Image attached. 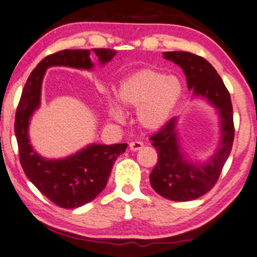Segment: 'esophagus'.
Segmentation results:
<instances>
[{
	"label": "esophagus",
	"mask_w": 257,
	"mask_h": 257,
	"mask_svg": "<svg viewBox=\"0 0 257 257\" xmlns=\"http://www.w3.org/2000/svg\"><path fill=\"white\" fill-rule=\"evenodd\" d=\"M144 147V144L142 143V142H132V143H130V150L131 151H139V150H142Z\"/></svg>",
	"instance_id": "esophagus-1"
}]
</instances>
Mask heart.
I'll return each instance as SVG.
<instances>
[{"label": "heart", "instance_id": "1", "mask_svg": "<svg viewBox=\"0 0 257 257\" xmlns=\"http://www.w3.org/2000/svg\"><path fill=\"white\" fill-rule=\"evenodd\" d=\"M181 91V84L175 77L165 76L153 69H142L121 80L115 99L122 108H136V120L140 127L157 131L170 119ZM117 104L108 100L107 113L112 120L121 121L124 114Z\"/></svg>", "mask_w": 257, "mask_h": 257}]
</instances>
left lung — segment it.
Instances as JSON below:
<instances>
[{
    "label": "left lung",
    "mask_w": 257,
    "mask_h": 257,
    "mask_svg": "<svg viewBox=\"0 0 257 257\" xmlns=\"http://www.w3.org/2000/svg\"><path fill=\"white\" fill-rule=\"evenodd\" d=\"M164 57L184 70L188 89L208 99L220 113L221 140L217 152L206 165L189 164L180 151L177 120L172 118L150 137L158 152V164L150 174L154 191L172 201H191L206 194L216 184L234 142L233 105L229 91L212 64L201 56L187 51L164 52Z\"/></svg>",
    "instance_id": "8db88e82"
}]
</instances>
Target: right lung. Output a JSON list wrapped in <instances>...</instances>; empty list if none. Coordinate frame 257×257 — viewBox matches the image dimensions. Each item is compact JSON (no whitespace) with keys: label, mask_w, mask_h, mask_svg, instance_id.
Segmentation results:
<instances>
[{"label":"right lung","mask_w":257,"mask_h":257,"mask_svg":"<svg viewBox=\"0 0 257 257\" xmlns=\"http://www.w3.org/2000/svg\"><path fill=\"white\" fill-rule=\"evenodd\" d=\"M101 64L115 55L111 49H92ZM55 65L89 70L93 66L89 50H62L38 63L23 87L15 115V135L20 163L28 179L42 194L62 208H77L92 201L105 188L114 161L125 152L127 144L92 145L71 157L48 160L35 152L29 143L28 126L40 106L41 86L48 68Z\"/></svg>","instance_id":"right-lung-1"}]
</instances>
